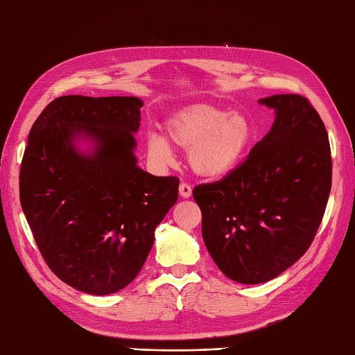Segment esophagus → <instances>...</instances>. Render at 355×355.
Masks as SVG:
<instances>
[{
    "label": "esophagus",
    "mask_w": 355,
    "mask_h": 355,
    "mask_svg": "<svg viewBox=\"0 0 355 355\" xmlns=\"http://www.w3.org/2000/svg\"><path fill=\"white\" fill-rule=\"evenodd\" d=\"M179 194H180V196H182V198H190L191 196V187L190 185H188L187 182H182V184H180L179 185Z\"/></svg>",
    "instance_id": "esophagus-1"
}]
</instances>
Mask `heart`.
Returning <instances> with one entry per match:
<instances>
[{
	"instance_id": "heart-1",
	"label": "heart",
	"mask_w": 355,
	"mask_h": 355,
	"mask_svg": "<svg viewBox=\"0 0 355 355\" xmlns=\"http://www.w3.org/2000/svg\"><path fill=\"white\" fill-rule=\"evenodd\" d=\"M173 147L188 151L190 168L198 176L219 179L230 175L251 148L254 125L242 112L196 104L173 114L165 124ZM147 153L159 164L171 161V151L161 136L150 135Z\"/></svg>"
}]
</instances>
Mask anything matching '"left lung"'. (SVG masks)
Wrapping results in <instances>:
<instances>
[{"mask_svg": "<svg viewBox=\"0 0 355 355\" xmlns=\"http://www.w3.org/2000/svg\"><path fill=\"white\" fill-rule=\"evenodd\" d=\"M259 103L276 110L270 133L230 175L193 190L208 252L227 277L247 285L277 277L305 254L332 184L328 132L308 98Z\"/></svg>", "mask_w": 355, "mask_h": 355, "instance_id": "obj_1", "label": "left lung"}]
</instances>
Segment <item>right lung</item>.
I'll use <instances>...</instances> for the list:
<instances>
[{"label":"right lung","mask_w":355,"mask_h":355,"mask_svg":"<svg viewBox=\"0 0 355 355\" xmlns=\"http://www.w3.org/2000/svg\"><path fill=\"white\" fill-rule=\"evenodd\" d=\"M141 107L133 96H60L28 133L21 207L49 268L83 293L125 288L178 200L179 178H157L136 165ZM79 132L97 141L95 154L81 155L71 146Z\"/></svg>","instance_id":"right-lung-1"}]
</instances>
